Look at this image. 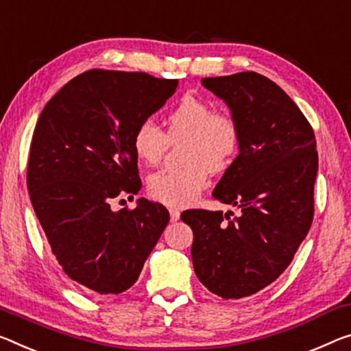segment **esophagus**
Instances as JSON below:
<instances>
[{
    "label": "esophagus",
    "instance_id": "esophagus-1",
    "mask_svg": "<svg viewBox=\"0 0 351 351\" xmlns=\"http://www.w3.org/2000/svg\"><path fill=\"white\" fill-rule=\"evenodd\" d=\"M180 210H178V209H170V220L171 221H178V220H180Z\"/></svg>",
    "mask_w": 351,
    "mask_h": 351
}]
</instances>
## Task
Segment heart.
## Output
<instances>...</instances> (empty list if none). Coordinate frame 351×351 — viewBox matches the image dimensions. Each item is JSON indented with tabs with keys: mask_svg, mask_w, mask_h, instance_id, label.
Here are the masks:
<instances>
[{
	"mask_svg": "<svg viewBox=\"0 0 351 351\" xmlns=\"http://www.w3.org/2000/svg\"><path fill=\"white\" fill-rule=\"evenodd\" d=\"M181 169L159 170L148 178V193L167 206L195 202L209 181V170L230 165L241 145V130L231 115L215 112L214 106L195 95H184L167 117V134L153 120H143L132 136V149L145 165L162 159L169 143H181Z\"/></svg>",
	"mask_w": 351,
	"mask_h": 351,
	"instance_id": "b5f03b06",
	"label": "heart"
}]
</instances>
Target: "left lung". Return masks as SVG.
<instances>
[{
	"instance_id": "left-lung-1",
	"label": "left lung",
	"mask_w": 351,
	"mask_h": 351,
	"mask_svg": "<svg viewBox=\"0 0 351 351\" xmlns=\"http://www.w3.org/2000/svg\"><path fill=\"white\" fill-rule=\"evenodd\" d=\"M202 84L223 99L241 130L237 158L213 192L241 214L189 209L181 220L193 231L192 263L203 286L226 300L250 297L287 269L313 223L314 131L287 93L254 71Z\"/></svg>"
}]
</instances>
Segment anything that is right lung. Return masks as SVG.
Segmentation results:
<instances>
[{
	"label": "right lung",
	"instance_id": "add662e5",
	"mask_svg": "<svg viewBox=\"0 0 351 351\" xmlns=\"http://www.w3.org/2000/svg\"><path fill=\"white\" fill-rule=\"evenodd\" d=\"M176 87L142 71L88 70L38 117L27 191L56 259L87 292L128 291L169 223L159 203L138 198L136 209L112 210L110 202L141 191L132 136Z\"/></svg>",
	"mask_w": 351,
	"mask_h": 351
}]
</instances>
